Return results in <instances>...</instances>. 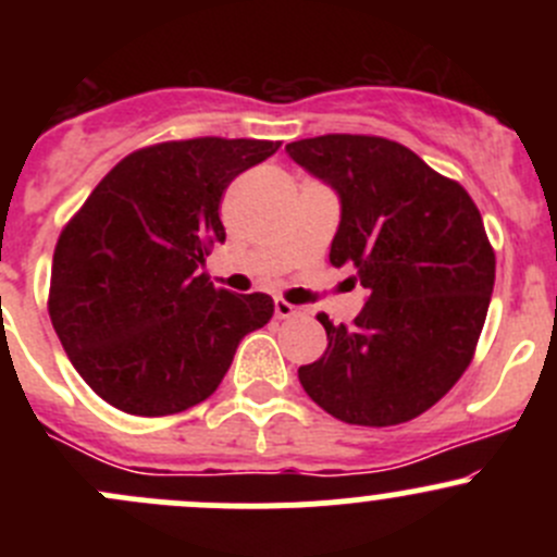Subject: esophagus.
Instances as JSON below:
<instances>
[{"label": "esophagus", "instance_id": "34e87169", "mask_svg": "<svg viewBox=\"0 0 557 557\" xmlns=\"http://www.w3.org/2000/svg\"><path fill=\"white\" fill-rule=\"evenodd\" d=\"M274 314H277V318H296V314H299V307H294V305H288V301L285 299H274Z\"/></svg>", "mask_w": 557, "mask_h": 557}]
</instances>
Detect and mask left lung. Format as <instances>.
Instances as JSON below:
<instances>
[{"label":"left lung","instance_id":"obj_1","mask_svg":"<svg viewBox=\"0 0 557 557\" xmlns=\"http://www.w3.org/2000/svg\"><path fill=\"white\" fill-rule=\"evenodd\" d=\"M342 199L329 261L350 263L369 301L350 325L320 312L329 347L299 367L318 407L350 425L407 423L471 363L496 280V252L458 180L374 134L285 145Z\"/></svg>","mask_w":557,"mask_h":557}]
</instances>
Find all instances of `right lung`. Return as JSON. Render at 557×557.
Listing matches in <instances>:
<instances>
[{
    "label": "right lung",
    "instance_id": "add662e5",
    "mask_svg": "<svg viewBox=\"0 0 557 557\" xmlns=\"http://www.w3.org/2000/svg\"><path fill=\"white\" fill-rule=\"evenodd\" d=\"M272 139L194 137L117 161L61 228L48 312L72 367L115 409L164 418L215 393L267 294L215 288L201 263L226 239L221 199Z\"/></svg>",
    "mask_w": 557,
    "mask_h": 557
}]
</instances>
